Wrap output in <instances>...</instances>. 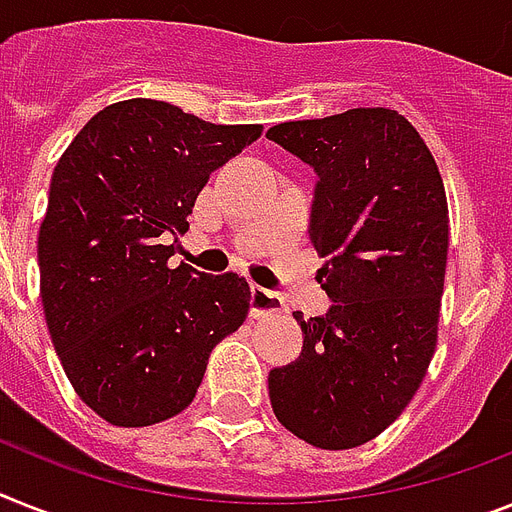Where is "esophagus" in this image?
Instances as JSON below:
<instances>
[{
  "instance_id": "34e87169",
  "label": "esophagus",
  "mask_w": 512,
  "mask_h": 512,
  "mask_svg": "<svg viewBox=\"0 0 512 512\" xmlns=\"http://www.w3.org/2000/svg\"><path fill=\"white\" fill-rule=\"evenodd\" d=\"M285 311V301H282L280 295L272 293V290H264V287H253L251 290V314L256 319L261 316H269V314H280Z\"/></svg>"
}]
</instances>
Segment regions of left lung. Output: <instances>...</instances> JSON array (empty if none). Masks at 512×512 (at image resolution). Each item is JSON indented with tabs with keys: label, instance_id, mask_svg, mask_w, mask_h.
Masks as SVG:
<instances>
[{
	"label": "left lung",
	"instance_id": "obj_1",
	"mask_svg": "<svg viewBox=\"0 0 512 512\" xmlns=\"http://www.w3.org/2000/svg\"><path fill=\"white\" fill-rule=\"evenodd\" d=\"M266 138L314 167L311 243L335 301L295 322L301 358L269 371L272 411L287 432L350 450L405 411L437 348L450 217L432 151L395 109H348L282 122Z\"/></svg>",
	"mask_w": 512,
	"mask_h": 512
}]
</instances>
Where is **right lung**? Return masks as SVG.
Instances as JSON below:
<instances>
[{
	"instance_id": "obj_1",
	"label": "right lung",
	"mask_w": 512,
	"mask_h": 512,
	"mask_svg": "<svg viewBox=\"0 0 512 512\" xmlns=\"http://www.w3.org/2000/svg\"><path fill=\"white\" fill-rule=\"evenodd\" d=\"M261 130L128 99L59 156L38 230L41 303L67 379L109 424L185 411L211 350L246 322V277L172 269L170 256L211 172Z\"/></svg>"
}]
</instances>
